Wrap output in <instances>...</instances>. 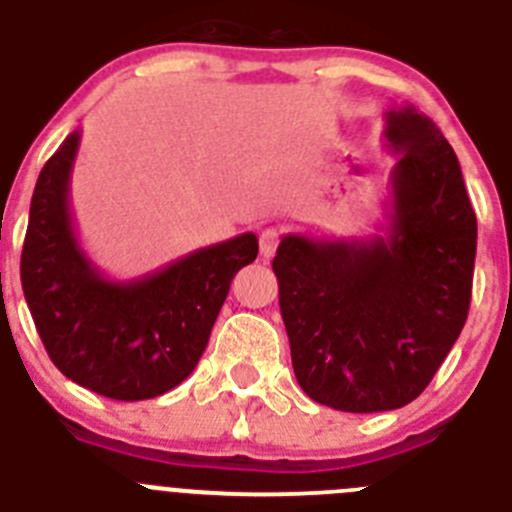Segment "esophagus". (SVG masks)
<instances>
[{
	"instance_id": "obj_1",
	"label": "esophagus",
	"mask_w": 512,
	"mask_h": 512,
	"mask_svg": "<svg viewBox=\"0 0 512 512\" xmlns=\"http://www.w3.org/2000/svg\"><path fill=\"white\" fill-rule=\"evenodd\" d=\"M278 244H281V231L278 229H262L260 231V255L262 260H270L278 250Z\"/></svg>"
}]
</instances>
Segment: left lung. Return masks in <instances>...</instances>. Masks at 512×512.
<instances>
[{"mask_svg": "<svg viewBox=\"0 0 512 512\" xmlns=\"http://www.w3.org/2000/svg\"><path fill=\"white\" fill-rule=\"evenodd\" d=\"M389 224L366 239L286 234L275 252L296 381L340 412L399 410L464 330L477 216L456 151L412 105L391 108Z\"/></svg>", "mask_w": 512, "mask_h": 512, "instance_id": "obj_1", "label": "left lung"}]
</instances>
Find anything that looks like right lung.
<instances>
[{
    "instance_id": "add662e5",
    "label": "right lung",
    "mask_w": 512,
    "mask_h": 512,
    "mask_svg": "<svg viewBox=\"0 0 512 512\" xmlns=\"http://www.w3.org/2000/svg\"><path fill=\"white\" fill-rule=\"evenodd\" d=\"M82 131L38 175L20 278L53 366L84 389L139 402L188 379L231 278L257 257L252 231L201 247L133 281H110L79 244L69 185Z\"/></svg>"
}]
</instances>
